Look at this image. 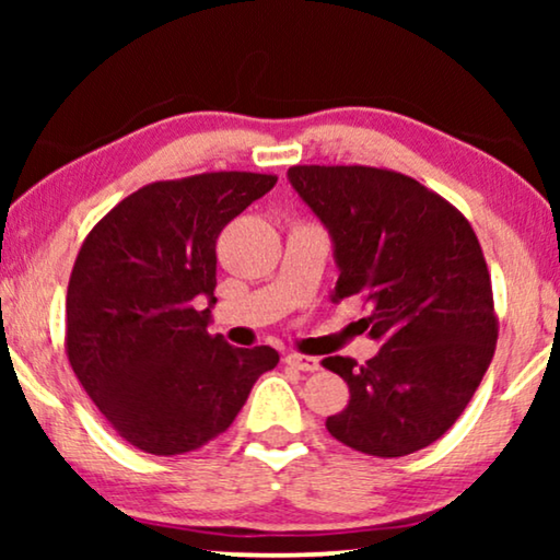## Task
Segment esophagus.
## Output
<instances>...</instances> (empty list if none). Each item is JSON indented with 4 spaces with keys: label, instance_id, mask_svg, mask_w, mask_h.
Segmentation results:
<instances>
[{
    "label": "esophagus",
    "instance_id": "esophagus-1",
    "mask_svg": "<svg viewBox=\"0 0 560 560\" xmlns=\"http://www.w3.org/2000/svg\"><path fill=\"white\" fill-rule=\"evenodd\" d=\"M285 362L290 366H295V370H301V372H316V370H320V362H318L316 357L298 354V351H290V354L285 357Z\"/></svg>",
    "mask_w": 560,
    "mask_h": 560
}]
</instances>
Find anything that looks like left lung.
I'll use <instances>...</instances> for the list:
<instances>
[{"mask_svg":"<svg viewBox=\"0 0 560 560\" xmlns=\"http://www.w3.org/2000/svg\"><path fill=\"white\" fill-rule=\"evenodd\" d=\"M293 188L334 240V301L359 295L377 357H326L349 405L326 418L343 446L380 458L416 454L456 423L494 357L485 252L462 211L410 175L370 165H293Z\"/></svg>","mask_w":560,"mask_h":560,"instance_id":"obj_1","label":"left lung"}]
</instances>
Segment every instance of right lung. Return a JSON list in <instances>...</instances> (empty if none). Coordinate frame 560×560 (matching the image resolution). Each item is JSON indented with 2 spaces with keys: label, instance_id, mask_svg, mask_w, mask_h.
Instances as JSON below:
<instances>
[{
  "label": "right lung",
  "instance_id": "obj_1",
  "mask_svg": "<svg viewBox=\"0 0 560 560\" xmlns=\"http://www.w3.org/2000/svg\"><path fill=\"white\" fill-rule=\"evenodd\" d=\"M278 175L219 171L155 180L83 240L66 295V354L81 387L127 443L178 456L234 423L272 347L209 334L217 240ZM210 298V308L197 303Z\"/></svg>",
  "mask_w": 560,
  "mask_h": 560
}]
</instances>
